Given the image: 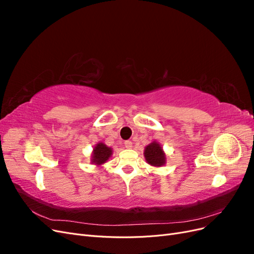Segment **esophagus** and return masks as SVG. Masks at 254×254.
<instances>
[{
  "mask_svg": "<svg viewBox=\"0 0 254 254\" xmlns=\"http://www.w3.org/2000/svg\"><path fill=\"white\" fill-rule=\"evenodd\" d=\"M125 147L128 148V149L132 148V142H131V141H126V142H125Z\"/></svg>",
  "mask_w": 254,
  "mask_h": 254,
  "instance_id": "34e87169",
  "label": "esophagus"
}]
</instances>
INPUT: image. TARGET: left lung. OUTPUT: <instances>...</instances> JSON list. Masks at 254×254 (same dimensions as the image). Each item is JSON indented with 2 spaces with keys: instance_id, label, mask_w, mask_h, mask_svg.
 Returning a JSON list of instances; mask_svg holds the SVG:
<instances>
[{
  "instance_id": "1",
  "label": "left lung",
  "mask_w": 254,
  "mask_h": 254,
  "mask_svg": "<svg viewBox=\"0 0 254 254\" xmlns=\"http://www.w3.org/2000/svg\"><path fill=\"white\" fill-rule=\"evenodd\" d=\"M144 157L146 162L152 166L159 167L164 165L166 162L165 153L162 147H161V145L156 141L146 146L144 150Z\"/></svg>"
}]
</instances>
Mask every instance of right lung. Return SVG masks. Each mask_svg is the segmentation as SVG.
I'll list each match as a JSON object with an SVG mask.
<instances>
[{"label": "right lung", "mask_w": 254, "mask_h": 254, "mask_svg": "<svg viewBox=\"0 0 254 254\" xmlns=\"http://www.w3.org/2000/svg\"><path fill=\"white\" fill-rule=\"evenodd\" d=\"M112 155V149L108 146L105 145L104 143H97L93 149V153H92L91 162L96 165H102L105 162H107Z\"/></svg>", "instance_id": "add662e5"}]
</instances>
